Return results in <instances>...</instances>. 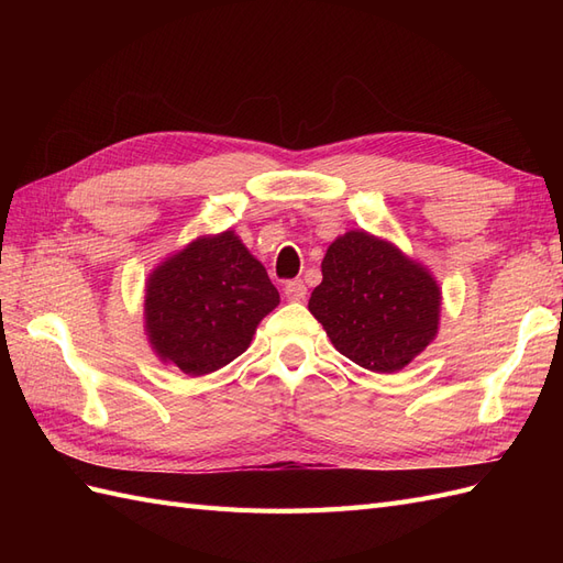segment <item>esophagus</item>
Returning <instances> with one entry per match:
<instances>
[{
	"label": "esophagus",
	"mask_w": 563,
	"mask_h": 563,
	"mask_svg": "<svg viewBox=\"0 0 563 563\" xmlns=\"http://www.w3.org/2000/svg\"><path fill=\"white\" fill-rule=\"evenodd\" d=\"M284 294L288 300H302L308 296V286L302 284V279H294V282H286L284 286Z\"/></svg>",
	"instance_id": "34e87169"
}]
</instances>
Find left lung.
<instances>
[{"label": "left lung", "instance_id": "obj_1", "mask_svg": "<svg viewBox=\"0 0 563 563\" xmlns=\"http://www.w3.org/2000/svg\"><path fill=\"white\" fill-rule=\"evenodd\" d=\"M321 275L308 308L354 364L399 371L437 335L439 286L391 244L347 232L323 255Z\"/></svg>", "mask_w": 563, "mask_h": 563}]
</instances>
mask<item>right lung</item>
<instances>
[{
  "label": "right lung",
  "mask_w": 563,
  "mask_h": 563,
  "mask_svg": "<svg viewBox=\"0 0 563 563\" xmlns=\"http://www.w3.org/2000/svg\"><path fill=\"white\" fill-rule=\"evenodd\" d=\"M279 305L265 267L234 232L203 236L155 269L145 329L164 362L203 376L240 356L258 321Z\"/></svg>",
  "instance_id": "add662e5"
}]
</instances>
